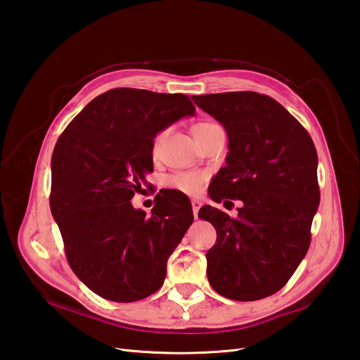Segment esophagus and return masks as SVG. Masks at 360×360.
Wrapping results in <instances>:
<instances>
[{
	"instance_id": "esophagus-1",
	"label": "esophagus",
	"mask_w": 360,
	"mask_h": 360,
	"mask_svg": "<svg viewBox=\"0 0 360 360\" xmlns=\"http://www.w3.org/2000/svg\"><path fill=\"white\" fill-rule=\"evenodd\" d=\"M201 205H202V202L200 200H192V210H193L195 219H197V217H198V210L201 209Z\"/></svg>"
}]
</instances>
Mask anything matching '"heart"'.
<instances>
[{
	"instance_id": "heart-1",
	"label": "heart",
	"mask_w": 360,
	"mask_h": 360,
	"mask_svg": "<svg viewBox=\"0 0 360 360\" xmlns=\"http://www.w3.org/2000/svg\"><path fill=\"white\" fill-rule=\"evenodd\" d=\"M210 123H200L193 127V135L200 132L201 129H204L205 126H209ZM162 139V134H159L155 138V143H153V150L156 151L159 147V143ZM204 183H205V176L201 172H195V171H184V172H176L172 174L167 179V186L169 189H174L177 192H181L184 195H198L202 188H204Z\"/></svg>"
}]
</instances>
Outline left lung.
I'll list each match as a JSON object with an SVG mask.
<instances>
[{
	"mask_svg": "<svg viewBox=\"0 0 360 360\" xmlns=\"http://www.w3.org/2000/svg\"><path fill=\"white\" fill-rule=\"evenodd\" d=\"M192 99L228 135L226 165L213 179L210 198L243 202L237 217L212 205L200 209L198 217L217 234L205 254L207 278L224 297L264 299L287 284L308 252L320 204L317 150L297 120L266 94Z\"/></svg>",
	"mask_w": 360,
	"mask_h": 360,
	"instance_id": "left-lung-1",
	"label": "left lung"
}]
</instances>
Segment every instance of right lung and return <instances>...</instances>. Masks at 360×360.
Segmentation results:
<instances>
[{
    "label": "right lung",
    "mask_w": 360,
    "mask_h": 360,
    "mask_svg": "<svg viewBox=\"0 0 360 360\" xmlns=\"http://www.w3.org/2000/svg\"><path fill=\"white\" fill-rule=\"evenodd\" d=\"M193 114L186 94L114 89L86 105L57 141L51 212L75 275L106 300L156 292L193 222L188 200L176 204L171 192L160 195L151 216L130 202L153 171L155 136Z\"/></svg>",
    "instance_id": "obj_1"
}]
</instances>
